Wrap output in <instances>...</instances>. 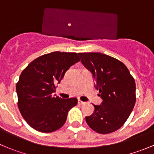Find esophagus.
<instances>
[{
  "instance_id": "34e87169",
  "label": "esophagus",
  "mask_w": 154,
  "mask_h": 154,
  "mask_svg": "<svg viewBox=\"0 0 154 154\" xmlns=\"http://www.w3.org/2000/svg\"><path fill=\"white\" fill-rule=\"evenodd\" d=\"M78 103L80 105H84L85 103H86V102L82 101V100H78Z\"/></svg>"
}]
</instances>
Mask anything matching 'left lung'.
<instances>
[{
	"label": "left lung",
	"mask_w": 154,
	"mask_h": 154,
	"mask_svg": "<svg viewBox=\"0 0 154 154\" xmlns=\"http://www.w3.org/2000/svg\"><path fill=\"white\" fill-rule=\"evenodd\" d=\"M80 61L94 78V86L103 100L86 116L88 125L107 134L123 126L136 103V83L125 65L101 53H79Z\"/></svg>",
	"instance_id": "obj_1"
}]
</instances>
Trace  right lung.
Wrapping results in <instances>:
<instances>
[{"instance_id": "1", "label": "right lung", "mask_w": 154, "mask_h": 154, "mask_svg": "<svg viewBox=\"0 0 154 154\" xmlns=\"http://www.w3.org/2000/svg\"><path fill=\"white\" fill-rule=\"evenodd\" d=\"M79 61L76 53L56 51L34 60L22 71L16 84L18 106L31 127L51 133L64 125L77 99H63L53 93L68 68Z\"/></svg>"}]
</instances>
